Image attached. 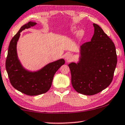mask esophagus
I'll list each match as a JSON object with an SVG mask.
<instances>
[{
    "label": "esophagus",
    "mask_w": 125,
    "mask_h": 125,
    "mask_svg": "<svg viewBox=\"0 0 125 125\" xmlns=\"http://www.w3.org/2000/svg\"><path fill=\"white\" fill-rule=\"evenodd\" d=\"M65 60H67V62H69V61H71L73 60V56L71 54H68L65 56Z\"/></svg>",
    "instance_id": "34e87169"
}]
</instances>
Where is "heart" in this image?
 Here are the masks:
<instances>
[{
	"instance_id": "heart-1",
	"label": "heart",
	"mask_w": 125,
	"mask_h": 125,
	"mask_svg": "<svg viewBox=\"0 0 125 125\" xmlns=\"http://www.w3.org/2000/svg\"><path fill=\"white\" fill-rule=\"evenodd\" d=\"M80 33V35H81V34H82V32H80V33Z\"/></svg>"
}]
</instances>
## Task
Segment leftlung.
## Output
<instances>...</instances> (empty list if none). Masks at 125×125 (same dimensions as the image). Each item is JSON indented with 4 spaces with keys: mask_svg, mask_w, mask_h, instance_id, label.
Instances as JSON below:
<instances>
[{
    "mask_svg": "<svg viewBox=\"0 0 125 125\" xmlns=\"http://www.w3.org/2000/svg\"><path fill=\"white\" fill-rule=\"evenodd\" d=\"M93 26L91 41L80 47L79 62L68 65L73 88L86 95L98 94L111 84L117 61L114 42L99 25Z\"/></svg>",
    "mask_w": 125,
    "mask_h": 125,
    "instance_id": "1",
    "label": "left lung"
}]
</instances>
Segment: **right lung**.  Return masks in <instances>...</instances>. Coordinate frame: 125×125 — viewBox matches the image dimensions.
<instances>
[{
  "mask_svg": "<svg viewBox=\"0 0 125 125\" xmlns=\"http://www.w3.org/2000/svg\"><path fill=\"white\" fill-rule=\"evenodd\" d=\"M36 24V22L30 21L21 27L10 41L5 62L6 70L12 86L19 92L30 96L47 92L51 86L55 73L65 63L63 59H61L49 63L36 72H30L22 67L17 56V41L22 30Z\"/></svg>",
  "mask_w": 125,
  "mask_h": 125,
  "instance_id": "obj_1",
  "label": "right lung"
}]
</instances>
